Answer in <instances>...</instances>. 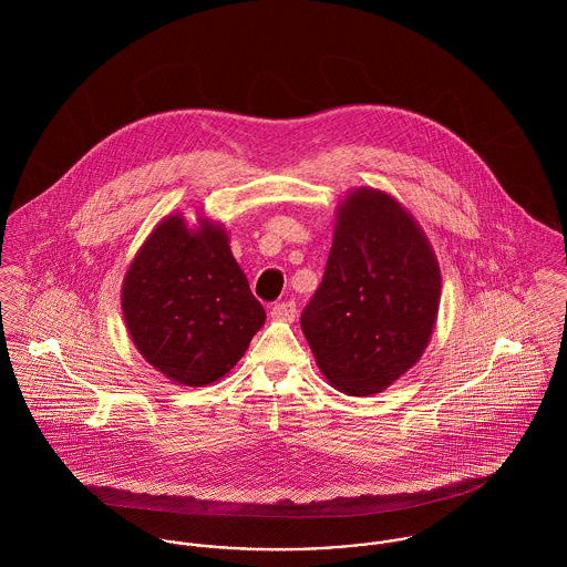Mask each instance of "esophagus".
Masks as SVG:
<instances>
[{
  "instance_id": "34e87169",
  "label": "esophagus",
  "mask_w": 567,
  "mask_h": 567,
  "mask_svg": "<svg viewBox=\"0 0 567 567\" xmlns=\"http://www.w3.org/2000/svg\"><path fill=\"white\" fill-rule=\"evenodd\" d=\"M272 319L277 321H295V315H297V306L295 301H281V303H275V308L270 310Z\"/></svg>"
}]
</instances>
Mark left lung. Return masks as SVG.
Masks as SVG:
<instances>
[{"label":"left lung","mask_w":567,"mask_h":567,"mask_svg":"<svg viewBox=\"0 0 567 567\" xmlns=\"http://www.w3.org/2000/svg\"><path fill=\"white\" fill-rule=\"evenodd\" d=\"M439 299V264L421 229L389 194L358 189L338 214L301 329L331 386L364 398L421 358Z\"/></svg>","instance_id":"left-lung-1"}]
</instances>
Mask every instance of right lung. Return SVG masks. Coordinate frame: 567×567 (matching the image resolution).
Instances as JSON below:
<instances>
[{"mask_svg":"<svg viewBox=\"0 0 567 567\" xmlns=\"http://www.w3.org/2000/svg\"><path fill=\"white\" fill-rule=\"evenodd\" d=\"M122 310L140 353L187 386L229 373L266 319L225 231H189L181 216L165 218L131 264Z\"/></svg>","mask_w":567,"mask_h":567,"instance_id":"right-lung-1","label":"right lung"}]
</instances>
